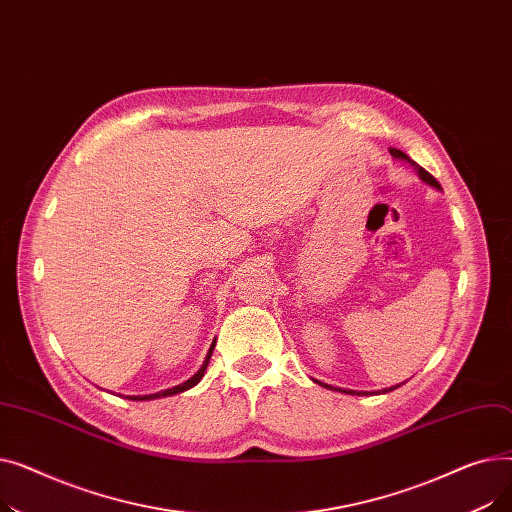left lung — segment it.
Returning a JSON list of instances; mask_svg holds the SVG:
<instances>
[{"label": "left lung", "mask_w": 512, "mask_h": 512, "mask_svg": "<svg viewBox=\"0 0 512 512\" xmlns=\"http://www.w3.org/2000/svg\"><path fill=\"white\" fill-rule=\"evenodd\" d=\"M390 151V155L394 157V159H400V161H407V164L409 166H413L415 168V172H417V176L425 182V184H429V186H434V188H438V191H440V182L432 176V174H429V172H425L419 164H415V161L409 157V155H405V153H402L400 149H394V147H390L388 149ZM315 384H319V386H324V388H328V390H334V392H342V394H353V396H363V394H386V392H392V390H396V388H400L402 384H405V382H402V384H396V386H390V388H384V390H375V392H357V390H346V388H334V386H330V384H324V382H317V380H313Z\"/></svg>", "instance_id": "obj_1"}]
</instances>
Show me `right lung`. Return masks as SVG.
Instances as JSON below:
<instances>
[{
    "label": "right lung",
    "mask_w": 512,
    "mask_h": 512,
    "mask_svg": "<svg viewBox=\"0 0 512 512\" xmlns=\"http://www.w3.org/2000/svg\"><path fill=\"white\" fill-rule=\"evenodd\" d=\"M213 346H215V340H213V344L209 346L207 357H205L203 365L199 367V371L193 375V378H188L186 382H182V384H178V386H174V388L161 390V392H155V394H145V396H126V398H130V400H155V398H166V396H174V394H180V392H184V390H191L193 386H197V384L201 382V378H203V375H205V369H207V365H209V359H211V353H213Z\"/></svg>",
    "instance_id": "obj_1"
}]
</instances>
